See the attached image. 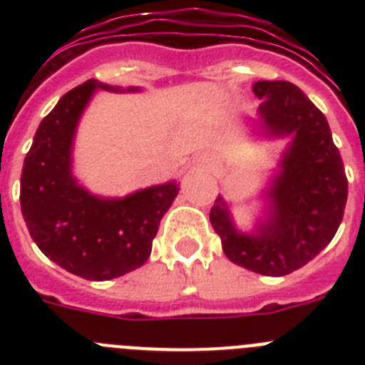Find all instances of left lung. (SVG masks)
<instances>
[{"label":"left lung","instance_id":"left-lung-1","mask_svg":"<svg viewBox=\"0 0 365 365\" xmlns=\"http://www.w3.org/2000/svg\"><path fill=\"white\" fill-rule=\"evenodd\" d=\"M252 91L261 100V133L292 140L265 192L267 215L252 234L235 228L222 197L212 206L210 222L232 263L263 276H285L331 243L346 210L347 177L327 118L299 87L261 80Z\"/></svg>","mask_w":365,"mask_h":365}]
</instances>
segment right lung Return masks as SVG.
<instances>
[{"label":"right lung","mask_w":365,"mask_h":365,"mask_svg":"<svg viewBox=\"0 0 365 365\" xmlns=\"http://www.w3.org/2000/svg\"><path fill=\"white\" fill-rule=\"evenodd\" d=\"M96 89L138 91L87 80L58 100L24 160L19 202L29 234L45 256L80 278L106 282L146 263L179 185L170 180L122 199L98 197L78 185L73 175V140Z\"/></svg>","instance_id":"right-lung-1"}]
</instances>
